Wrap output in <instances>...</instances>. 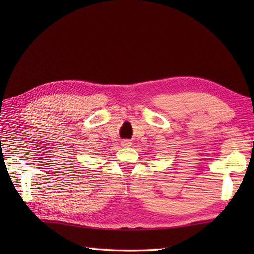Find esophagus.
I'll return each instance as SVG.
<instances>
[{
    "label": "esophagus",
    "mask_w": 254,
    "mask_h": 254,
    "mask_svg": "<svg viewBox=\"0 0 254 254\" xmlns=\"http://www.w3.org/2000/svg\"><path fill=\"white\" fill-rule=\"evenodd\" d=\"M121 144H122V146L128 147V146H131V145H132V142L128 141V139H124V141L121 142Z\"/></svg>",
    "instance_id": "1"
}]
</instances>
